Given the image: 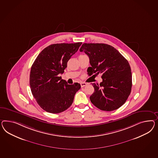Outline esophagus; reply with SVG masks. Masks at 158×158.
Wrapping results in <instances>:
<instances>
[{
	"mask_svg": "<svg viewBox=\"0 0 158 158\" xmlns=\"http://www.w3.org/2000/svg\"><path fill=\"white\" fill-rule=\"evenodd\" d=\"M86 85H87V83H85V82H81V87H85Z\"/></svg>",
	"mask_w": 158,
	"mask_h": 158,
	"instance_id": "esophagus-1",
	"label": "esophagus"
}]
</instances>
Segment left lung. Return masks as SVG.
<instances>
[{"label":"left lung","mask_w":158,"mask_h":158,"mask_svg":"<svg viewBox=\"0 0 158 158\" xmlns=\"http://www.w3.org/2000/svg\"><path fill=\"white\" fill-rule=\"evenodd\" d=\"M80 52L89 57V75L102 74V81L92 84L94 92L90 96L91 103L103 111L118 109L131 92L132 73L128 60L114 47L105 44L85 43Z\"/></svg>","instance_id":"obj_1"}]
</instances>
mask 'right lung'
Returning a JSON list of instances; mask_svg holds the SVG:
<instances>
[{
    "instance_id": "1",
    "label": "right lung",
    "mask_w": 158,
    "mask_h": 158,
    "mask_svg": "<svg viewBox=\"0 0 158 158\" xmlns=\"http://www.w3.org/2000/svg\"><path fill=\"white\" fill-rule=\"evenodd\" d=\"M81 44H52L44 49L34 61L30 70V89L35 101L45 111L59 113L72 105L81 85H68L59 76Z\"/></svg>"
}]
</instances>
